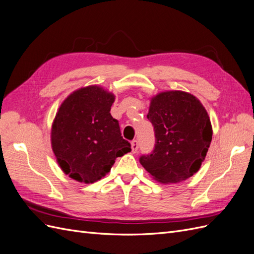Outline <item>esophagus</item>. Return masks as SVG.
<instances>
[{"label":"esophagus","instance_id":"1","mask_svg":"<svg viewBox=\"0 0 254 254\" xmlns=\"http://www.w3.org/2000/svg\"><path fill=\"white\" fill-rule=\"evenodd\" d=\"M131 149H132L133 153H135L137 151V149H139V142H137L136 140H133L131 142Z\"/></svg>","mask_w":254,"mask_h":254}]
</instances>
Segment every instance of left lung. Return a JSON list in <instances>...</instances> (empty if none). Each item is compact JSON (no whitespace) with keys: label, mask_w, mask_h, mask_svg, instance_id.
Listing matches in <instances>:
<instances>
[{"label":"left lung","mask_w":254,"mask_h":254,"mask_svg":"<svg viewBox=\"0 0 254 254\" xmlns=\"http://www.w3.org/2000/svg\"><path fill=\"white\" fill-rule=\"evenodd\" d=\"M147 119L156 144L140 163L161 183H178L199 171L212 141V126L198 99L183 91L162 92L151 98Z\"/></svg>","instance_id":"1"}]
</instances>
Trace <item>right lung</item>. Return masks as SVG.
I'll list each match as a JSON object with an SVG mask.
<instances>
[{
  "label": "right lung",
  "mask_w": 254,
  "mask_h": 254,
  "mask_svg": "<svg viewBox=\"0 0 254 254\" xmlns=\"http://www.w3.org/2000/svg\"><path fill=\"white\" fill-rule=\"evenodd\" d=\"M113 102V94L90 86L61 104L52 127V147L61 170L72 179L93 183L110 172L115 159L131 151L110 113Z\"/></svg>",
  "instance_id": "obj_1"
}]
</instances>
